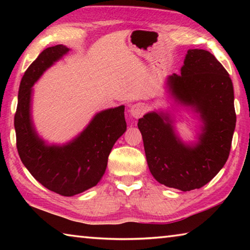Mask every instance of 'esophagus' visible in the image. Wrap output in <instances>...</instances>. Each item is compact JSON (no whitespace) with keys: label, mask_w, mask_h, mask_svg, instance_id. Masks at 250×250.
Here are the masks:
<instances>
[{"label":"esophagus","mask_w":250,"mask_h":250,"mask_svg":"<svg viewBox=\"0 0 250 250\" xmlns=\"http://www.w3.org/2000/svg\"><path fill=\"white\" fill-rule=\"evenodd\" d=\"M145 111L146 107L142 104H134L130 107V115L135 118V119H139V118L142 117Z\"/></svg>","instance_id":"34e87169"}]
</instances>
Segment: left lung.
I'll return each instance as SVG.
<instances>
[{"label": "left lung", "mask_w": 250, "mask_h": 250, "mask_svg": "<svg viewBox=\"0 0 250 250\" xmlns=\"http://www.w3.org/2000/svg\"><path fill=\"white\" fill-rule=\"evenodd\" d=\"M168 94L191 108L202 122L197 142L184 143L167 112L151 111L139 119L151 174L167 188L188 192L208 183L225 166L236 125L234 88L213 54L188 49L181 75L167 78Z\"/></svg>", "instance_id": "1"}]
</instances>
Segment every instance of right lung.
Masks as SVG:
<instances>
[{
	"instance_id": "1",
	"label": "right lung",
	"mask_w": 250,
	"mask_h": 250,
	"mask_svg": "<svg viewBox=\"0 0 250 250\" xmlns=\"http://www.w3.org/2000/svg\"><path fill=\"white\" fill-rule=\"evenodd\" d=\"M68 52L64 45L53 46L32 62L20 84L14 117L16 146L25 167L46 188L62 196H74L98 184L113 145L126 130L125 105H119L96 113L65 145H48L40 137L32 119V87Z\"/></svg>"
}]
</instances>
